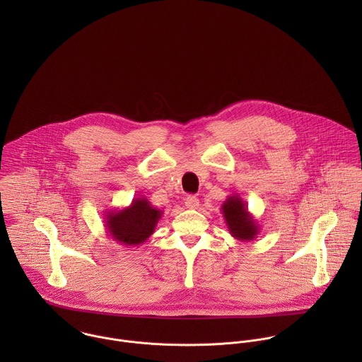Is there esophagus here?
I'll return each instance as SVG.
<instances>
[{"label":"esophagus","instance_id":"34e87169","mask_svg":"<svg viewBox=\"0 0 362 362\" xmlns=\"http://www.w3.org/2000/svg\"><path fill=\"white\" fill-rule=\"evenodd\" d=\"M185 206L188 209H198L199 206V199L195 195H188L185 198Z\"/></svg>","mask_w":362,"mask_h":362}]
</instances>
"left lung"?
<instances>
[{"instance_id": "obj_1", "label": "left lung", "mask_w": 362, "mask_h": 362, "mask_svg": "<svg viewBox=\"0 0 362 362\" xmlns=\"http://www.w3.org/2000/svg\"><path fill=\"white\" fill-rule=\"evenodd\" d=\"M221 213L230 234L235 240L247 243L258 237L260 226L240 195H230L221 205Z\"/></svg>"}]
</instances>
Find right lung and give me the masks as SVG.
<instances>
[{"label":"right lung","instance_id":"1","mask_svg":"<svg viewBox=\"0 0 362 362\" xmlns=\"http://www.w3.org/2000/svg\"><path fill=\"white\" fill-rule=\"evenodd\" d=\"M161 214L160 209L152 206L145 197H141L132 199L129 206L105 211L104 227L118 244L139 247L155 233Z\"/></svg>","mask_w":362,"mask_h":362}]
</instances>
